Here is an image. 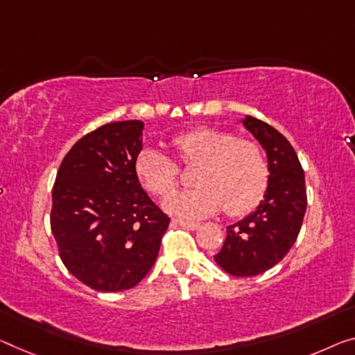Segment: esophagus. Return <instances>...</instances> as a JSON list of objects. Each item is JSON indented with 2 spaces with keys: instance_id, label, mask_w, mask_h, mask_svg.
<instances>
[{
  "instance_id": "esophagus-1",
  "label": "esophagus",
  "mask_w": 355,
  "mask_h": 355,
  "mask_svg": "<svg viewBox=\"0 0 355 355\" xmlns=\"http://www.w3.org/2000/svg\"><path fill=\"white\" fill-rule=\"evenodd\" d=\"M173 223H178L184 228H189V230H196L200 227L198 222H190V220H182V219H173Z\"/></svg>"
}]
</instances>
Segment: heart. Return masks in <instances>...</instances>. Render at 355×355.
Wrapping results in <instances>:
<instances>
[{"instance_id":"heart-1","label":"heart","mask_w":355,"mask_h":355,"mask_svg":"<svg viewBox=\"0 0 355 355\" xmlns=\"http://www.w3.org/2000/svg\"><path fill=\"white\" fill-rule=\"evenodd\" d=\"M184 166L193 168V189L171 195L165 208L179 216L212 214L223 206L230 217L248 214L263 198L270 168L261 146L228 130L198 127L173 138ZM139 182L157 196L170 195L179 184V168L170 157L146 147L135 160Z\"/></svg>"}]
</instances>
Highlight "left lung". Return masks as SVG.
<instances>
[{
	"instance_id": "left-lung-1",
	"label": "left lung",
	"mask_w": 355,
	"mask_h": 355,
	"mask_svg": "<svg viewBox=\"0 0 355 355\" xmlns=\"http://www.w3.org/2000/svg\"><path fill=\"white\" fill-rule=\"evenodd\" d=\"M266 152L270 184L252 214L227 227L217 265L232 276L265 272L286 257L297 241L306 212L304 171L292 144L270 123L248 117L243 122Z\"/></svg>"
}]
</instances>
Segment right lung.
I'll return each mask as SVG.
<instances>
[{
  "instance_id": "1",
  "label": "right lung",
  "mask_w": 355,
  "mask_h": 355,
  "mask_svg": "<svg viewBox=\"0 0 355 355\" xmlns=\"http://www.w3.org/2000/svg\"><path fill=\"white\" fill-rule=\"evenodd\" d=\"M144 123L111 122L83 136L58 168L51 228L63 265L100 292H121L154 266L170 217L141 187Z\"/></svg>"
}]
</instances>
